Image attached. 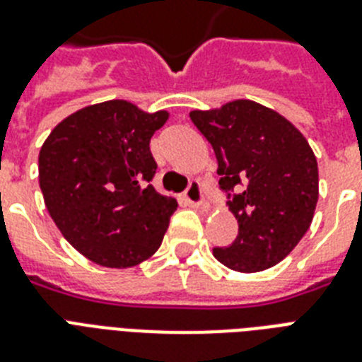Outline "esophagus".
Returning <instances> with one entry per match:
<instances>
[{"mask_svg":"<svg viewBox=\"0 0 362 362\" xmlns=\"http://www.w3.org/2000/svg\"><path fill=\"white\" fill-rule=\"evenodd\" d=\"M184 199H186L187 204H192V206H199V204H203V187H201V184H197V182H192L189 184V187L186 189V193H184Z\"/></svg>","mask_w":362,"mask_h":362,"instance_id":"esophagus-1","label":"esophagus"}]
</instances>
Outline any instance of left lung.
Masks as SVG:
<instances>
[{"mask_svg": "<svg viewBox=\"0 0 362 362\" xmlns=\"http://www.w3.org/2000/svg\"><path fill=\"white\" fill-rule=\"evenodd\" d=\"M189 118L212 144L220 187L238 221L231 246L214 257L238 272L270 269L291 253L314 218L320 176L303 133L276 110L237 99Z\"/></svg>", "mask_w": 362, "mask_h": 362, "instance_id": "left-lung-1", "label": "left lung"}]
</instances>
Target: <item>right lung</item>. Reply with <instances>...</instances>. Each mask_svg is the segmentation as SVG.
Wrapping results in <instances>:
<instances>
[{"mask_svg":"<svg viewBox=\"0 0 362 362\" xmlns=\"http://www.w3.org/2000/svg\"><path fill=\"white\" fill-rule=\"evenodd\" d=\"M169 112L112 99L59 122L39 152V186L65 240L93 263L127 269L152 257L176 210L150 184V139Z\"/></svg>","mask_w":362,"mask_h":362,"instance_id":"add662e5","label":"right lung"}]
</instances>
